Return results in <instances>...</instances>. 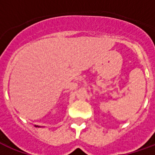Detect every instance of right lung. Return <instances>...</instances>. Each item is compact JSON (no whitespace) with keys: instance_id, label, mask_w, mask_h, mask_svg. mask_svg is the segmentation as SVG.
Here are the masks:
<instances>
[{"instance_id":"1","label":"right lung","mask_w":155,"mask_h":155,"mask_svg":"<svg viewBox=\"0 0 155 155\" xmlns=\"http://www.w3.org/2000/svg\"><path fill=\"white\" fill-rule=\"evenodd\" d=\"M35 126H36V125H35ZM37 126H38V125H37ZM37 126H36V127H37Z\"/></svg>"}]
</instances>
